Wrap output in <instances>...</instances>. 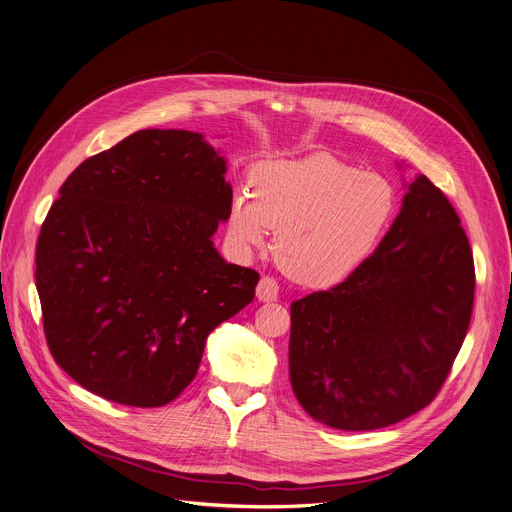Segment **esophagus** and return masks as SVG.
I'll use <instances>...</instances> for the list:
<instances>
[{"instance_id":"1","label":"esophagus","mask_w":512,"mask_h":512,"mask_svg":"<svg viewBox=\"0 0 512 512\" xmlns=\"http://www.w3.org/2000/svg\"><path fill=\"white\" fill-rule=\"evenodd\" d=\"M256 297L260 302H275L279 297V285L273 277H262L256 287Z\"/></svg>"}]
</instances>
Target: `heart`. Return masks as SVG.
<instances>
[{
  "label": "heart",
  "mask_w": 512,
  "mask_h": 512,
  "mask_svg": "<svg viewBox=\"0 0 512 512\" xmlns=\"http://www.w3.org/2000/svg\"><path fill=\"white\" fill-rule=\"evenodd\" d=\"M252 194L231 200L229 235L242 250L268 244L299 285L326 289L347 281L376 250L395 215V188L384 177L330 157L266 161L250 173Z\"/></svg>",
  "instance_id": "b5f03b06"
}]
</instances>
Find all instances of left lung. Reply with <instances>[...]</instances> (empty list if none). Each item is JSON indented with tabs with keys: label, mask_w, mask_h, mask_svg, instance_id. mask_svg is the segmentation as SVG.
<instances>
[{
	"label": "left lung",
	"mask_w": 512,
	"mask_h": 512,
	"mask_svg": "<svg viewBox=\"0 0 512 512\" xmlns=\"http://www.w3.org/2000/svg\"><path fill=\"white\" fill-rule=\"evenodd\" d=\"M475 291L469 239L426 175L364 266L291 304L289 378L316 422L364 432L434 401L465 341Z\"/></svg>",
	"instance_id": "1"
}]
</instances>
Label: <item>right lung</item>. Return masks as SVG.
I'll list each match as a JSON object with an SVG mask.
<instances>
[{"instance_id": "add662e5", "label": "right lung", "mask_w": 512, "mask_h": 512, "mask_svg": "<svg viewBox=\"0 0 512 512\" xmlns=\"http://www.w3.org/2000/svg\"><path fill=\"white\" fill-rule=\"evenodd\" d=\"M225 159L188 130H140L80 163L37 242L35 281L57 366L111 403L163 407L206 337L260 275L213 246L229 219Z\"/></svg>"}]
</instances>
